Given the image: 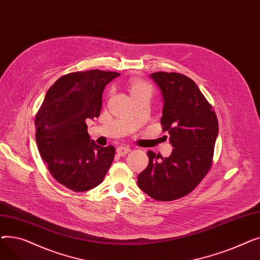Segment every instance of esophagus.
<instances>
[{
    "label": "esophagus",
    "mask_w": 260,
    "mask_h": 260,
    "mask_svg": "<svg viewBox=\"0 0 260 260\" xmlns=\"http://www.w3.org/2000/svg\"><path fill=\"white\" fill-rule=\"evenodd\" d=\"M131 152V148L128 146H119L117 148V153L120 155V156H125L127 153Z\"/></svg>",
    "instance_id": "obj_1"
}]
</instances>
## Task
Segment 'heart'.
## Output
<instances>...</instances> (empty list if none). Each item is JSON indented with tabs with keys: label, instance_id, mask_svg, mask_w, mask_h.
Masks as SVG:
<instances>
[{
	"label": "heart",
	"instance_id": "heart-1",
	"mask_svg": "<svg viewBox=\"0 0 260 260\" xmlns=\"http://www.w3.org/2000/svg\"><path fill=\"white\" fill-rule=\"evenodd\" d=\"M142 92H152V86L144 81H138V80H134L131 83V93L132 95L134 94H138Z\"/></svg>",
	"mask_w": 260,
	"mask_h": 260
}]
</instances>
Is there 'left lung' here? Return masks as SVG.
Masks as SVG:
<instances>
[{
  "label": "left lung",
  "instance_id": "obj_1",
  "mask_svg": "<svg viewBox=\"0 0 260 260\" xmlns=\"http://www.w3.org/2000/svg\"><path fill=\"white\" fill-rule=\"evenodd\" d=\"M162 101L161 124L174 147L170 157L148 151V166L138 175V186L160 201L179 199L200 183L211 168L218 136L212 106L188 77L176 73L149 75Z\"/></svg>",
  "mask_w": 260,
  "mask_h": 260
}]
</instances>
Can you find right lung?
<instances>
[{
	"instance_id": "obj_1",
	"label": "right lung",
	"mask_w": 260,
	"mask_h": 260,
	"mask_svg": "<svg viewBox=\"0 0 260 260\" xmlns=\"http://www.w3.org/2000/svg\"><path fill=\"white\" fill-rule=\"evenodd\" d=\"M119 76L99 70L67 74L47 90L37 115L39 153L53 178L75 192L98 186L113 163L115 147L91 140L85 121L99 117L104 88Z\"/></svg>"
}]
</instances>
